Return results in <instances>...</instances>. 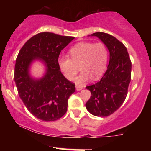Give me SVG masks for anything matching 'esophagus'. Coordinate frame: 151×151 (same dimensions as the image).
<instances>
[{
  "mask_svg": "<svg viewBox=\"0 0 151 151\" xmlns=\"http://www.w3.org/2000/svg\"><path fill=\"white\" fill-rule=\"evenodd\" d=\"M82 89H83V86H78V85L76 86V89H77V91H81Z\"/></svg>",
  "mask_w": 151,
  "mask_h": 151,
  "instance_id": "1",
  "label": "esophagus"
}]
</instances>
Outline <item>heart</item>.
<instances>
[{
  "mask_svg": "<svg viewBox=\"0 0 151 151\" xmlns=\"http://www.w3.org/2000/svg\"><path fill=\"white\" fill-rule=\"evenodd\" d=\"M70 58L60 56L58 65L65 78L72 80L78 72L79 65L81 73L76 78V83L81 84L89 80L97 79L104 72L108 52L104 43L81 42L77 43L69 52Z\"/></svg>",
  "mask_w": 151,
  "mask_h": 151,
  "instance_id": "heart-1",
  "label": "heart"
}]
</instances>
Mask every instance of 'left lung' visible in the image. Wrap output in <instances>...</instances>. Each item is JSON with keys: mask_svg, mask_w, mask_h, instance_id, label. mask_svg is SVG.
I'll list each match as a JSON object with an SVG mask.
<instances>
[{"mask_svg": "<svg viewBox=\"0 0 151 151\" xmlns=\"http://www.w3.org/2000/svg\"><path fill=\"white\" fill-rule=\"evenodd\" d=\"M109 52V63L101 80L86 86L91 91V97L86 108L93 116L105 117L117 110L127 96L131 81V62L127 49L116 37L104 32H95Z\"/></svg>", "mask_w": 151, "mask_h": 151, "instance_id": "left-lung-1", "label": "left lung"}]
</instances>
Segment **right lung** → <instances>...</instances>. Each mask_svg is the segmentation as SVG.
<instances>
[{"label": "right lung", "instance_id": "add662e5", "mask_svg": "<svg viewBox=\"0 0 151 151\" xmlns=\"http://www.w3.org/2000/svg\"><path fill=\"white\" fill-rule=\"evenodd\" d=\"M74 39L52 32L38 33L25 43L19 52L15 65L14 80L18 94L32 115L45 121L60 119L67 111L68 99L75 91V85L60 72V52ZM40 61L46 67L41 78L31 76L32 62Z\"/></svg>", "mask_w": 151, "mask_h": 151}]
</instances>
